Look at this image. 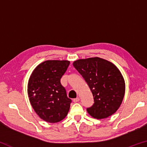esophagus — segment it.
Masks as SVG:
<instances>
[{
    "instance_id": "34e87169",
    "label": "esophagus",
    "mask_w": 147,
    "mask_h": 147,
    "mask_svg": "<svg viewBox=\"0 0 147 147\" xmlns=\"http://www.w3.org/2000/svg\"><path fill=\"white\" fill-rule=\"evenodd\" d=\"M80 100V98H78V97H77V98H74L73 99V102H78Z\"/></svg>"
}]
</instances>
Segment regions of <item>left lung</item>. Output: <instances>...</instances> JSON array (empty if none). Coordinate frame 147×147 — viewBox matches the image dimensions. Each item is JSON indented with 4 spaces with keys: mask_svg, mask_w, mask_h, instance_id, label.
I'll return each instance as SVG.
<instances>
[{
    "mask_svg": "<svg viewBox=\"0 0 147 147\" xmlns=\"http://www.w3.org/2000/svg\"><path fill=\"white\" fill-rule=\"evenodd\" d=\"M90 88L94 104L87 108L94 119H106L120 107L125 93V82L119 69L106 59L94 57L73 62Z\"/></svg>",
    "mask_w": 147,
    "mask_h": 147,
    "instance_id": "left-lung-1",
    "label": "left lung"
}]
</instances>
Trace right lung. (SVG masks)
Returning a JSON list of instances; mask_svg holds the SVG:
<instances>
[{"instance_id": "add662e5", "label": "right lung", "mask_w": 147, "mask_h": 147, "mask_svg": "<svg viewBox=\"0 0 147 147\" xmlns=\"http://www.w3.org/2000/svg\"><path fill=\"white\" fill-rule=\"evenodd\" d=\"M70 61L47 60L32 71L28 83V95L38 115L47 123H58L65 117L71 100L60 83Z\"/></svg>"}]
</instances>
